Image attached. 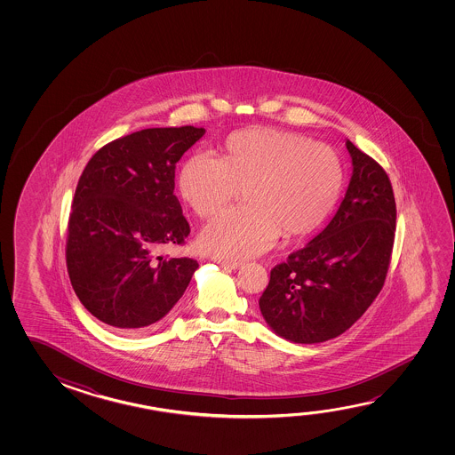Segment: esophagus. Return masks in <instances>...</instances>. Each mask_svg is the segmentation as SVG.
Here are the masks:
<instances>
[{"label":"esophagus","mask_w":455,"mask_h":455,"mask_svg":"<svg viewBox=\"0 0 455 455\" xmlns=\"http://www.w3.org/2000/svg\"><path fill=\"white\" fill-rule=\"evenodd\" d=\"M219 265L225 269H238L243 263L236 260H219Z\"/></svg>","instance_id":"1"}]
</instances>
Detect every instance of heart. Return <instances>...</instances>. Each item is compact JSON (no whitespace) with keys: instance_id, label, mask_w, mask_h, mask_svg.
Masks as SVG:
<instances>
[{"instance_id":"b5f03b06","label":"heart","mask_w":455,"mask_h":455,"mask_svg":"<svg viewBox=\"0 0 455 455\" xmlns=\"http://www.w3.org/2000/svg\"><path fill=\"white\" fill-rule=\"evenodd\" d=\"M343 188L339 156L303 134L252 128L231 134L220 158L198 152L180 176L182 198L196 216H216L243 190L246 206L230 209L203 230L204 252L244 260L285 238L315 230Z\"/></svg>"}]
</instances>
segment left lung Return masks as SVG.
<instances>
[{
  "label": "left lung",
  "instance_id": "obj_1",
  "mask_svg": "<svg viewBox=\"0 0 455 455\" xmlns=\"http://www.w3.org/2000/svg\"><path fill=\"white\" fill-rule=\"evenodd\" d=\"M352 176L335 217L303 249L271 269L261 315L291 343H323L344 333L378 297L396 222L387 172L347 140Z\"/></svg>",
  "mask_w": 455,
  "mask_h": 455
}]
</instances>
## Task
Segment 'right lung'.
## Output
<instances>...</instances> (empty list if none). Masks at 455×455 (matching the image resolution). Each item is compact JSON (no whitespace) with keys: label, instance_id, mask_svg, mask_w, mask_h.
I'll use <instances>...</instances> for the list:
<instances>
[{"label":"right lung","instance_id":"1","mask_svg":"<svg viewBox=\"0 0 455 455\" xmlns=\"http://www.w3.org/2000/svg\"><path fill=\"white\" fill-rule=\"evenodd\" d=\"M204 128H146L106 144L76 187L68 222L71 285L98 321L125 333L148 330L184 295L194 259H164L190 225L174 195V172Z\"/></svg>","mask_w":455,"mask_h":455}]
</instances>
